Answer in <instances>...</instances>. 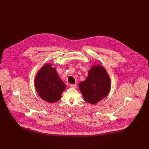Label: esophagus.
Masks as SVG:
<instances>
[{
  "mask_svg": "<svg viewBox=\"0 0 149 149\" xmlns=\"http://www.w3.org/2000/svg\"><path fill=\"white\" fill-rule=\"evenodd\" d=\"M70 86L72 87V88H76V86H77V85L76 84H70Z\"/></svg>",
  "mask_w": 149,
  "mask_h": 149,
  "instance_id": "esophagus-1",
  "label": "esophagus"
}]
</instances>
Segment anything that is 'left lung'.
Returning a JSON list of instances; mask_svg holds the SVG:
<instances>
[{
	"label": "left lung",
	"instance_id": "1",
	"mask_svg": "<svg viewBox=\"0 0 149 149\" xmlns=\"http://www.w3.org/2000/svg\"><path fill=\"white\" fill-rule=\"evenodd\" d=\"M79 86L84 100L96 104L108 94L111 81L106 69L97 65L91 68L86 79L80 83Z\"/></svg>",
	"mask_w": 149,
	"mask_h": 149
}]
</instances>
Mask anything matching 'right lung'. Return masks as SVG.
<instances>
[{"instance_id":"1","label":"right lung","mask_w":149,"mask_h":149,"mask_svg":"<svg viewBox=\"0 0 149 149\" xmlns=\"http://www.w3.org/2000/svg\"><path fill=\"white\" fill-rule=\"evenodd\" d=\"M36 91L46 102L54 103L61 99L66 85L59 77L52 64H46L37 73L34 81Z\"/></svg>"}]
</instances>
